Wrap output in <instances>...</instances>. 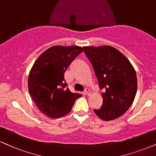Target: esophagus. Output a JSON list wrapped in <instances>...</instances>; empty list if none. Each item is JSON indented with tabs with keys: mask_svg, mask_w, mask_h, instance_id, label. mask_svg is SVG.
Here are the masks:
<instances>
[{
	"mask_svg": "<svg viewBox=\"0 0 156 156\" xmlns=\"http://www.w3.org/2000/svg\"><path fill=\"white\" fill-rule=\"evenodd\" d=\"M84 93H85L86 95H88V96H89L90 94H91V92H90V90L89 89H86L85 91H84Z\"/></svg>",
	"mask_w": 156,
	"mask_h": 156,
	"instance_id": "esophagus-1",
	"label": "esophagus"
}]
</instances>
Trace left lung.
<instances>
[{
	"instance_id": "obj_1",
	"label": "left lung",
	"mask_w": 156,
	"mask_h": 156,
	"mask_svg": "<svg viewBox=\"0 0 156 156\" xmlns=\"http://www.w3.org/2000/svg\"><path fill=\"white\" fill-rule=\"evenodd\" d=\"M84 52L91 62L102 93V105L94 110L103 121H112L125 113L134 102L137 78L129 60L110 46H84Z\"/></svg>"
}]
</instances>
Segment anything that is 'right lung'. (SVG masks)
<instances>
[{
  "label": "right lung",
  "instance_id": "obj_1",
  "mask_svg": "<svg viewBox=\"0 0 156 156\" xmlns=\"http://www.w3.org/2000/svg\"><path fill=\"white\" fill-rule=\"evenodd\" d=\"M83 50L80 46H54L43 52L33 64L28 77L29 93L39 110L48 117L67 115L82 96L67 87L65 72Z\"/></svg>",
  "mask_w": 156,
  "mask_h": 156
}]
</instances>
